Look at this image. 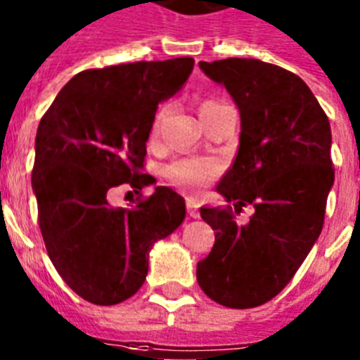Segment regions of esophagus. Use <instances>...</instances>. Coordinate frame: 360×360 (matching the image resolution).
I'll use <instances>...</instances> for the list:
<instances>
[{
	"label": "esophagus",
	"instance_id": "esophagus-1",
	"mask_svg": "<svg viewBox=\"0 0 360 360\" xmlns=\"http://www.w3.org/2000/svg\"><path fill=\"white\" fill-rule=\"evenodd\" d=\"M186 208H188V215L189 217H193V219H197L198 215V204H197V200H195V198H191V197H188L186 198Z\"/></svg>",
	"mask_w": 360,
	"mask_h": 360
}]
</instances>
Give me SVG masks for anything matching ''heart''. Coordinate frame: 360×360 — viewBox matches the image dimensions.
Listing matches in <instances>:
<instances>
[{
	"label": "heart",
	"mask_w": 360,
	"mask_h": 360,
	"mask_svg": "<svg viewBox=\"0 0 360 360\" xmlns=\"http://www.w3.org/2000/svg\"><path fill=\"white\" fill-rule=\"evenodd\" d=\"M221 100L206 98L200 102V117L206 115L210 109H214ZM167 108H162L154 117V124H152V135L156 137L162 128V120L165 117ZM217 174V163L212 160H202V158H182L172 162L171 165L165 167V178L171 184L178 186V188L189 189V191H197V189L204 188L212 178Z\"/></svg>",
	"instance_id": "obj_1"
}]
</instances>
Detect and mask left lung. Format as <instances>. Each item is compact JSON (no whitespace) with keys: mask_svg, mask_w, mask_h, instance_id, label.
Wrapping results in <instances>:
<instances>
[{"mask_svg":"<svg viewBox=\"0 0 360 360\" xmlns=\"http://www.w3.org/2000/svg\"><path fill=\"white\" fill-rule=\"evenodd\" d=\"M198 66L234 98L241 134L217 186L234 208H200L215 243L197 281L215 303L252 309L283 292L323 229L335 182L329 119L307 83L281 66L238 57ZM247 203L255 214L236 226L233 212Z\"/></svg>","mask_w":360,"mask_h":360,"instance_id":"8db88e82","label":"left lung"}]
</instances>
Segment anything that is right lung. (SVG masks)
Listing matches in <instances>:
<instances>
[{"mask_svg":"<svg viewBox=\"0 0 360 360\" xmlns=\"http://www.w3.org/2000/svg\"><path fill=\"white\" fill-rule=\"evenodd\" d=\"M193 65L178 57L83 70L40 119L31 174L40 232L57 273L89 303L131 297L154 241L186 217L184 198L165 186L130 210L113 208L108 195L154 182L143 169L158 105L180 91Z\"/></svg>","mask_w":360,"mask_h":360,"instance_id":"1","label":"right lung"}]
</instances>
